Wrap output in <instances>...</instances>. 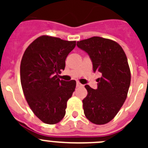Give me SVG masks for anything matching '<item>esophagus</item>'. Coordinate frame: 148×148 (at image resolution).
<instances>
[{
    "label": "esophagus",
    "mask_w": 148,
    "mask_h": 148,
    "mask_svg": "<svg viewBox=\"0 0 148 148\" xmlns=\"http://www.w3.org/2000/svg\"><path fill=\"white\" fill-rule=\"evenodd\" d=\"M83 86V85L81 83H79V82H77V87H79V86Z\"/></svg>",
    "instance_id": "1"
}]
</instances>
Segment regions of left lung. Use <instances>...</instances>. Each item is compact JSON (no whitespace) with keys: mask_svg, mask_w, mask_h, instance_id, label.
Listing matches in <instances>:
<instances>
[{"mask_svg":"<svg viewBox=\"0 0 148 148\" xmlns=\"http://www.w3.org/2000/svg\"><path fill=\"white\" fill-rule=\"evenodd\" d=\"M77 45L88 53L94 72L101 75L97 89L85 85L88 94L82 100L84 112L92 123H108L123 105L130 85L126 54L117 42L99 36L77 41Z\"/></svg>","mask_w":148,"mask_h":148,"instance_id":"8db88e82","label":"left lung"}]
</instances>
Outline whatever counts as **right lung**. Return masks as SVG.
<instances>
[{
	"label": "right lung",
	"mask_w": 148,
	"mask_h": 148,
	"mask_svg": "<svg viewBox=\"0 0 148 148\" xmlns=\"http://www.w3.org/2000/svg\"><path fill=\"white\" fill-rule=\"evenodd\" d=\"M76 41L41 36L25 51L20 67L21 83L30 108L43 122L53 125L64 117L68 99L76 87L75 80L58 78Z\"/></svg>",
	"instance_id": "1"
}]
</instances>
